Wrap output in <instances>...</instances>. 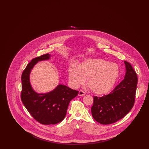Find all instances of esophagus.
Segmentation results:
<instances>
[{
    "label": "esophagus",
    "mask_w": 149,
    "mask_h": 149,
    "mask_svg": "<svg viewBox=\"0 0 149 149\" xmlns=\"http://www.w3.org/2000/svg\"><path fill=\"white\" fill-rule=\"evenodd\" d=\"M78 95H79V96H84V95H85V93L83 91H79Z\"/></svg>",
    "instance_id": "esophagus-1"
}]
</instances>
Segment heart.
I'll return each mask as SVG.
<instances>
[{
  "label": "heart",
  "instance_id": "1",
  "mask_svg": "<svg viewBox=\"0 0 149 149\" xmlns=\"http://www.w3.org/2000/svg\"><path fill=\"white\" fill-rule=\"evenodd\" d=\"M120 68L116 63L98 58H89L79 66L71 64L68 75L71 84L78 86L84 83L92 92L104 95L109 92L120 75Z\"/></svg>",
  "mask_w": 149,
  "mask_h": 149
}]
</instances>
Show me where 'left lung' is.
Masks as SVG:
<instances>
[{
	"label": "left lung",
	"instance_id": "obj_1",
	"mask_svg": "<svg viewBox=\"0 0 149 149\" xmlns=\"http://www.w3.org/2000/svg\"><path fill=\"white\" fill-rule=\"evenodd\" d=\"M124 62L126 70L124 79L110 94L102 97H93L92 114L100 124L116 122L123 118L134 105L137 76L131 65Z\"/></svg>",
	"mask_w": 149,
	"mask_h": 149
}]
</instances>
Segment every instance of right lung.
Returning <instances> with one entry per match:
<instances>
[{"label":"right lung","mask_w":149,"mask_h":149,"mask_svg":"<svg viewBox=\"0 0 149 149\" xmlns=\"http://www.w3.org/2000/svg\"><path fill=\"white\" fill-rule=\"evenodd\" d=\"M50 57L47 54L32 59L22 75V101L31 115L43 125H55L63 120L70 102L79 92L62 84L46 93L33 90L29 79L31 70L38 61L48 60Z\"/></svg>","instance_id":"add662e5"}]
</instances>
